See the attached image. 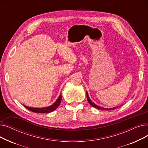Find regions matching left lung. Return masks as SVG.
Instances as JSON below:
<instances>
[{"label":"left lung","mask_w":148,"mask_h":148,"mask_svg":"<svg viewBox=\"0 0 148 148\" xmlns=\"http://www.w3.org/2000/svg\"><path fill=\"white\" fill-rule=\"evenodd\" d=\"M86 97H87V99H88V103L93 107H94L95 108H97V109H99V110H114L115 109V108H117L118 107H113V108H103V107H101L96 104H95L94 103L92 102V101L90 99L89 97V95H88V94L86 92Z\"/></svg>","instance_id":"8db88e82"}]
</instances>
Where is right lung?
Segmentation results:
<instances>
[{"instance_id": "obj_1", "label": "right lung", "mask_w": 148, "mask_h": 148, "mask_svg": "<svg viewBox=\"0 0 148 148\" xmlns=\"http://www.w3.org/2000/svg\"><path fill=\"white\" fill-rule=\"evenodd\" d=\"M62 100V95L61 94L60 95V96L59 97L58 99L56 101V102L54 103L53 105L47 107H43V108H32V107H29L23 105L25 107H26V108H27L28 110H29L31 112H33L34 113H50L51 112L53 111H54V110H56V108L58 107V106H59L60 102Z\"/></svg>"}]
</instances>
